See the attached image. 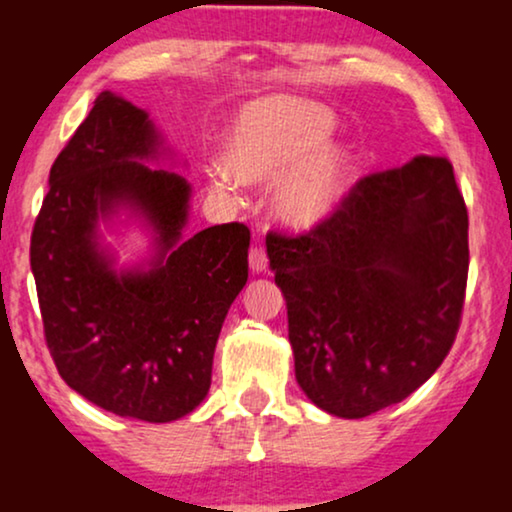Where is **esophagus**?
I'll use <instances>...</instances> for the list:
<instances>
[{"mask_svg":"<svg viewBox=\"0 0 512 512\" xmlns=\"http://www.w3.org/2000/svg\"><path fill=\"white\" fill-rule=\"evenodd\" d=\"M250 269H252V274H262V272H267V252H264V248H252L250 250Z\"/></svg>","mask_w":512,"mask_h":512,"instance_id":"esophagus-1","label":"esophagus"}]
</instances>
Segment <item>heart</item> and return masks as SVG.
<instances>
[{"label": "heart", "mask_w": 512, "mask_h": 512, "mask_svg": "<svg viewBox=\"0 0 512 512\" xmlns=\"http://www.w3.org/2000/svg\"><path fill=\"white\" fill-rule=\"evenodd\" d=\"M337 117L322 103L269 96L245 105L223 139L221 163L243 185L281 183L274 211L293 231L330 221L349 195L354 161L344 146L330 144ZM211 190L226 192L221 175Z\"/></svg>", "instance_id": "b5f03b06"}]
</instances>
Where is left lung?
I'll return each instance as SVG.
<instances>
[{
	"mask_svg": "<svg viewBox=\"0 0 512 512\" xmlns=\"http://www.w3.org/2000/svg\"><path fill=\"white\" fill-rule=\"evenodd\" d=\"M467 207L448 158L358 180L330 221L267 236L296 380L315 407L363 419L436 373L460 327Z\"/></svg>",
	"mask_w": 512,
	"mask_h": 512,
	"instance_id": "left-lung-1",
	"label": "left lung"
}]
</instances>
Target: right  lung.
I'll list each match as a JSON object with an SVG mask.
<instances>
[{"instance_id":"obj_1","label":"right lung","mask_w":512,"mask_h":512,"mask_svg":"<svg viewBox=\"0 0 512 512\" xmlns=\"http://www.w3.org/2000/svg\"><path fill=\"white\" fill-rule=\"evenodd\" d=\"M170 156L149 113L103 91L50 168L31 236L48 349L62 380L110 414L168 424L195 411L228 308L248 281L250 231L185 238L192 185L151 168ZM127 215L152 255L117 268L100 223Z\"/></svg>"}]
</instances>
